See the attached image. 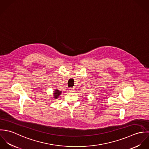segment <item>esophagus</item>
Wrapping results in <instances>:
<instances>
[{
	"label": "esophagus",
	"instance_id": "obj_1",
	"mask_svg": "<svg viewBox=\"0 0 149 149\" xmlns=\"http://www.w3.org/2000/svg\"><path fill=\"white\" fill-rule=\"evenodd\" d=\"M74 88H69V91L70 92H74Z\"/></svg>",
	"mask_w": 149,
	"mask_h": 149
}]
</instances>
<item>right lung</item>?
<instances>
[{
  "label": "right lung",
  "instance_id": "obj_1",
  "mask_svg": "<svg viewBox=\"0 0 149 149\" xmlns=\"http://www.w3.org/2000/svg\"><path fill=\"white\" fill-rule=\"evenodd\" d=\"M61 93V91H58V89H56V90H55V92L53 93V95H54V98L57 99V98L58 97V96H59Z\"/></svg>",
  "mask_w": 149,
  "mask_h": 149
}]
</instances>
